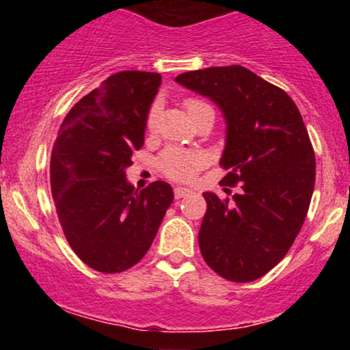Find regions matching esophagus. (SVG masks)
<instances>
[{"label":"esophagus","mask_w":350,"mask_h":350,"mask_svg":"<svg viewBox=\"0 0 350 350\" xmlns=\"http://www.w3.org/2000/svg\"><path fill=\"white\" fill-rule=\"evenodd\" d=\"M192 194V191L191 189H187V187H176L174 189V198L176 199H183V198H186V196H191Z\"/></svg>","instance_id":"1"}]
</instances>
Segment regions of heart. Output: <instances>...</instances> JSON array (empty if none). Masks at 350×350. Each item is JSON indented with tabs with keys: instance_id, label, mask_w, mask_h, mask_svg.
Wrapping results in <instances>:
<instances>
[{
	"instance_id": "heart-1",
	"label": "heart",
	"mask_w": 350,
	"mask_h": 350,
	"mask_svg": "<svg viewBox=\"0 0 350 350\" xmlns=\"http://www.w3.org/2000/svg\"><path fill=\"white\" fill-rule=\"evenodd\" d=\"M184 108H186V113L192 116L200 110H206V108L212 107L200 98H187L184 100ZM156 120H158V107L152 105L146 118V126L150 130L154 128ZM158 166L163 174L167 176V178L174 180H189L194 178L196 172L204 166V156L196 151L170 148V150L163 151V154L159 156Z\"/></svg>"
}]
</instances>
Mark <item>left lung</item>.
Wrapping results in <instances>:
<instances>
[{
  "label": "left lung",
  "instance_id": "1",
  "mask_svg": "<svg viewBox=\"0 0 350 350\" xmlns=\"http://www.w3.org/2000/svg\"><path fill=\"white\" fill-rule=\"evenodd\" d=\"M176 82L222 110V184L242 189L232 200L204 192L200 253L222 278H262L291 248L311 202L316 159L303 116L286 92L242 66L186 72Z\"/></svg>",
  "mask_w": 350,
  "mask_h": 350
}]
</instances>
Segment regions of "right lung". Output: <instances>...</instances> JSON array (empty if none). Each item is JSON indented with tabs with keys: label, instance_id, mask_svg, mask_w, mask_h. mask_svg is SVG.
<instances>
[{
	"label": "right lung",
	"instance_id": "1",
	"mask_svg": "<svg viewBox=\"0 0 350 350\" xmlns=\"http://www.w3.org/2000/svg\"><path fill=\"white\" fill-rule=\"evenodd\" d=\"M154 72L123 70L72 107L51 154V191L75 255L94 270L120 273L150 250L174 194L164 180L135 189L126 180L144 143Z\"/></svg>",
	"mask_w": 350,
	"mask_h": 350
}]
</instances>
